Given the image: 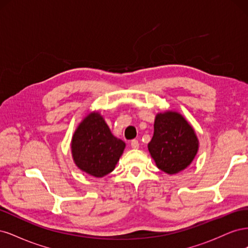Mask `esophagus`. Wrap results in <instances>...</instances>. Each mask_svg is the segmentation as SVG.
Returning a JSON list of instances; mask_svg holds the SVG:
<instances>
[{
	"mask_svg": "<svg viewBox=\"0 0 248 248\" xmlns=\"http://www.w3.org/2000/svg\"><path fill=\"white\" fill-rule=\"evenodd\" d=\"M139 147H140L139 140H131V148H132V149H138Z\"/></svg>",
	"mask_w": 248,
	"mask_h": 248,
	"instance_id": "34e87169",
	"label": "esophagus"
}]
</instances>
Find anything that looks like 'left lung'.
<instances>
[{"instance_id":"1","label":"left lung","mask_w":248,"mask_h":248,"mask_svg":"<svg viewBox=\"0 0 248 248\" xmlns=\"http://www.w3.org/2000/svg\"><path fill=\"white\" fill-rule=\"evenodd\" d=\"M148 149L157 168L174 175L192 162L198 153L199 140L182 115L167 110L155 117L154 134Z\"/></svg>"}]
</instances>
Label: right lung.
Wrapping results in <instances>:
<instances>
[{
    "mask_svg": "<svg viewBox=\"0 0 248 248\" xmlns=\"http://www.w3.org/2000/svg\"><path fill=\"white\" fill-rule=\"evenodd\" d=\"M125 142L112 136L99 112L89 114L78 125L71 140V152L78 168L101 178L114 170Z\"/></svg>",
    "mask_w": 248,
    "mask_h": 248,
    "instance_id": "right-lung-1",
    "label": "right lung"
}]
</instances>
